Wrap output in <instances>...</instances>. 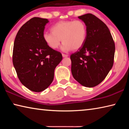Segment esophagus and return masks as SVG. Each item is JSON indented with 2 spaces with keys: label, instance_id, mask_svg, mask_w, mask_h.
Instances as JSON below:
<instances>
[{
  "label": "esophagus",
  "instance_id": "34e87169",
  "mask_svg": "<svg viewBox=\"0 0 129 129\" xmlns=\"http://www.w3.org/2000/svg\"><path fill=\"white\" fill-rule=\"evenodd\" d=\"M62 55L63 57H66L68 56V54H64V53H62Z\"/></svg>",
  "mask_w": 129,
  "mask_h": 129
}]
</instances>
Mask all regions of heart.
<instances>
[{"label":"heart","mask_w":129,"mask_h":129,"mask_svg":"<svg viewBox=\"0 0 129 129\" xmlns=\"http://www.w3.org/2000/svg\"><path fill=\"white\" fill-rule=\"evenodd\" d=\"M51 32H45L43 38L45 43L52 49L59 47L61 41L62 49L68 51L77 50L84 45L87 35L86 24L81 20L60 21L51 27Z\"/></svg>","instance_id":"1"}]
</instances>
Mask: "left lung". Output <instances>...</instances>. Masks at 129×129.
I'll return each mask as SVG.
<instances>
[{
	"label": "left lung",
	"mask_w": 129,
	"mask_h": 129,
	"mask_svg": "<svg viewBox=\"0 0 129 129\" xmlns=\"http://www.w3.org/2000/svg\"><path fill=\"white\" fill-rule=\"evenodd\" d=\"M78 18L85 23L87 35L85 43L71 55V71L82 85L94 87L103 81L114 63L115 44L108 27L91 14Z\"/></svg>",
	"instance_id": "left-lung-1"
}]
</instances>
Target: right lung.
<instances>
[{
	"label": "right lung",
	"mask_w": 129,
	"mask_h": 129,
	"mask_svg": "<svg viewBox=\"0 0 129 129\" xmlns=\"http://www.w3.org/2000/svg\"><path fill=\"white\" fill-rule=\"evenodd\" d=\"M47 19L35 17L27 21L15 39L12 61L17 77L24 86L35 92L47 89L53 80L61 53L50 48L43 40Z\"/></svg>",
	"instance_id": "obj_1"
}]
</instances>
